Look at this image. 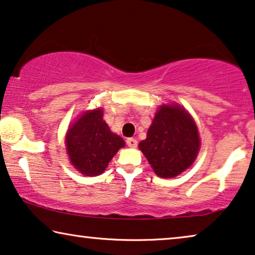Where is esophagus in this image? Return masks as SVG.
<instances>
[{
    "label": "esophagus",
    "mask_w": 255,
    "mask_h": 255,
    "mask_svg": "<svg viewBox=\"0 0 255 255\" xmlns=\"http://www.w3.org/2000/svg\"><path fill=\"white\" fill-rule=\"evenodd\" d=\"M127 144H128V147L134 148V147H137L138 141H137V139H134V138H128L127 139Z\"/></svg>",
    "instance_id": "obj_1"
}]
</instances>
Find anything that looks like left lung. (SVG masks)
I'll use <instances>...</instances> for the list:
<instances>
[{"instance_id":"8db88e82","label":"left lung","mask_w":255,"mask_h":255,"mask_svg":"<svg viewBox=\"0 0 255 255\" xmlns=\"http://www.w3.org/2000/svg\"><path fill=\"white\" fill-rule=\"evenodd\" d=\"M197 127L189 113L179 104H163L156 111L139 149L156 175L175 177L193 165L200 151Z\"/></svg>"}]
</instances>
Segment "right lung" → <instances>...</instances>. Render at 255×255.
<instances>
[{
	"label": "right lung",
	"instance_id": "obj_1",
	"mask_svg": "<svg viewBox=\"0 0 255 255\" xmlns=\"http://www.w3.org/2000/svg\"><path fill=\"white\" fill-rule=\"evenodd\" d=\"M66 148L75 169L86 176L102 174L110 160L124 147L123 138L111 132L99 108L83 113L66 134Z\"/></svg>",
	"mask_w": 255,
	"mask_h": 255
}]
</instances>
